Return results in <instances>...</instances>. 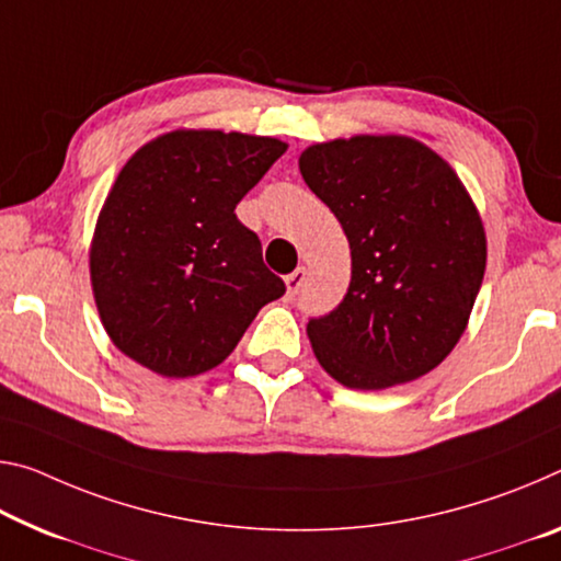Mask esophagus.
<instances>
[{"mask_svg": "<svg viewBox=\"0 0 561 561\" xmlns=\"http://www.w3.org/2000/svg\"><path fill=\"white\" fill-rule=\"evenodd\" d=\"M305 282H307V270H305V266H299V270L287 274V297L295 299L299 295V289L305 287Z\"/></svg>", "mask_w": 561, "mask_h": 561, "instance_id": "1", "label": "esophagus"}]
</instances>
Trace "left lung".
Masks as SVG:
<instances>
[{"instance_id":"1","label":"left lung","mask_w":561,"mask_h":561,"mask_svg":"<svg viewBox=\"0 0 561 561\" xmlns=\"http://www.w3.org/2000/svg\"><path fill=\"white\" fill-rule=\"evenodd\" d=\"M309 190L340 219L352 279L307 334L352 389H387L455 350L486 264L482 219L459 176L409 137H352L299 157Z\"/></svg>"}]
</instances>
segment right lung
<instances>
[{"label":"right lung","mask_w":561,"mask_h":561,"mask_svg":"<svg viewBox=\"0 0 561 561\" xmlns=\"http://www.w3.org/2000/svg\"><path fill=\"white\" fill-rule=\"evenodd\" d=\"M284 152L270 137L172 131L124 164L89 266L102 324L127 357L162 377L202 375L287 291L234 211Z\"/></svg>","instance_id":"right-lung-1"}]
</instances>
